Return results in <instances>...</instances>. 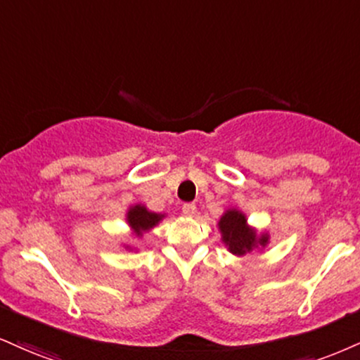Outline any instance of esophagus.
Wrapping results in <instances>:
<instances>
[{
    "instance_id": "34e87169",
    "label": "esophagus",
    "mask_w": 360,
    "mask_h": 360,
    "mask_svg": "<svg viewBox=\"0 0 360 360\" xmlns=\"http://www.w3.org/2000/svg\"><path fill=\"white\" fill-rule=\"evenodd\" d=\"M198 207L196 205H193V202H186V205L183 206V214L188 216V218H193L194 214H196Z\"/></svg>"
}]
</instances>
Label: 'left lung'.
<instances>
[{
  "instance_id": "obj_1",
  "label": "left lung",
  "mask_w": 360,
  "mask_h": 360,
  "mask_svg": "<svg viewBox=\"0 0 360 360\" xmlns=\"http://www.w3.org/2000/svg\"><path fill=\"white\" fill-rule=\"evenodd\" d=\"M218 226L224 245L238 257L248 253L257 246H265L268 243V235L257 236V231L246 224L245 214L236 210H228L219 219Z\"/></svg>"
}]
</instances>
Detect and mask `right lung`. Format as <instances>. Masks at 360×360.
<instances>
[{"label":"right lung","instance_id":"add662e5","mask_svg":"<svg viewBox=\"0 0 360 360\" xmlns=\"http://www.w3.org/2000/svg\"><path fill=\"white\" fill-rule=\"evenodd\" d=\"M162 218L164 214L150 213V211L146 210V206H141V205L132 206L127 213L129 226L134 229V233H136L137 236H142V233L149 231L150 228H154Z\"/></svg>","mask_w":360,"mask_h":360}]
</instances>
